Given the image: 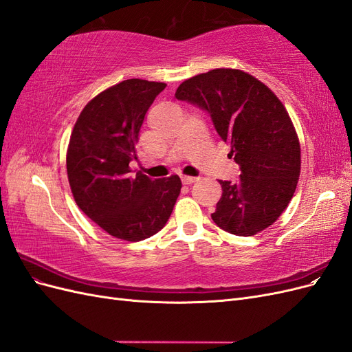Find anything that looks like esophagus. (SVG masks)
Instances as JSON below:
<instances>
[{"mask_svg": "<svg viewBox=\"0 0 352 352\" xmlns=\"http://www.w3.org/2000/svg\"><path fill=\"white\" fill-rule=\"evenodd\" d=\"M180 179H182V182L185 185H190V184L197 182V177L195 176H185V175H182V176H180Z\"/></svg>", "mask_w": 352, "mask_h": 352, "instance_id": "obj_1", "label": "esophagus"}]
</instances>
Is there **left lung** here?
Masks as SVG:
<instances>
[{"instance_id":"1","label":"left lung","mask_w":352,"mask_h":352,"mask_svg":"<svg viewBox=\"0 0 352 352\" xmlns=\"http://www.w3.org/2000/svg\"><path fill=\"white\" fill-rule=\"evenodd\" d=\"M175 97L208 113L241 168L238 182L219 180L223 194L211 219L238 236L273 225L292 199L301 170L300 142L280 100L235 69L197 74L180 83Z\"/></svg>"}]
</instances>
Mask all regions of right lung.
I'll return each mask as SVG.
<instances>
[{
	"instance_id": "right-lung-1",
	"label": "right lung",
	"mask_w": 352,
	"mask_h": 352,
	"mask_svg": "<svg viewBox=\"0 0 352 352\" xmlns=\"http://www.w3.org/2000/svg\"><path fill=\"white\" fill-rule=\"evenodd\" d=\"M162 82L127 79L102 91L82 110L67 150V176L79 208L109 235L138 242L162 230L182 182L177 175H132L129 163L145 114Z\"/></svg>"
}]
</instances>
